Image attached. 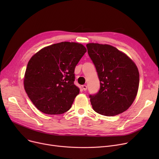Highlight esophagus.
<instances>
[{
    "label": "esophagus",
    "instance_id": "obj_1",
    "mask_svg": "<svg viewBox=\"0 0 159 159\" xmlns=\"http://www.w3.org/2000/svg\"><path fill=\"white\" fill-rule=\"evenodd\" d=\"M82 89H84V91L87 90V88H88V87H87L86 85H82Z\"/></svg>",
    "mask_w": 159,
    "mask_h": 159
}]
</instances>
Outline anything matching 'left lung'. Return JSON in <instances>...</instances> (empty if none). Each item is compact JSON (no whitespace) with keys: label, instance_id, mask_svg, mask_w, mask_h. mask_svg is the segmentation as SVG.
Segmentation results:
<instances>
[{"label":"left lung","instance_id":"left-lung-1","mask_svg":"<svg viewBox=\"0 0 159 159\" xmlns=\"http://www.w3.org/2000/svg\"><path fill=\"white\" fill-rule=\"evenodd\" d=\"M100 80V89L89 95L97 113L114 116L126 111L137 96L139 73L137 66L126 54L108 44H86Z\"/></svg>","mask_w":159,"mask_h":159}]
</instances>
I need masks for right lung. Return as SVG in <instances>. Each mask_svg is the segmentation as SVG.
Returning a JSON list of instances; mask_svg holds the SVG:
<instances>
[{
    "mask_svg": "<svg viewBox=\"0 0 159 159\" xmlns=\"http://www.w3.org/2000/svg\"><path fill=\"white\" fill-rule=\"evenodd\" d=\"M86 52L81 44L62 42L43 48L30 58L24 85L39 110L59 115L70 109L80 91L74 84L75 68Z\"/></svg>",
    "mask_w": 159,
    "mask_h": 159,
    "instance_id": "add662e5",
    "label": "right lung"
}]
</instances>
